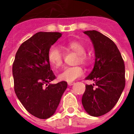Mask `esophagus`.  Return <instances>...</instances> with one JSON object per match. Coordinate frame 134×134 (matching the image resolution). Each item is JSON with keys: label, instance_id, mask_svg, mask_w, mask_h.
Listing matches in <instances>:
<instances>
[{"label": "esophagus", "instance_id": "34e87169", "mask_svg": "<svg viewBox=\"0 0 134 134\" xmlns=\"http://www.w3.org/2000/svg\"><path fill=\"white\" fill-rule=\"evenodd\" d=\"M68 86H73L74 84V82H68Z\"/></svg>", "mask_w": 134, "mask_h": 134}]
</instances>
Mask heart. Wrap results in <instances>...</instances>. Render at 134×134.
<instances>
[{
    "label": "heart",
    "instance_id": "obj_1",
    "mask_svg": "<svg viewBox=\"0 0 134 134\" xmlns=\"http://www.w3.org/2000/svg\"><path fill=\"white\" fill-rule=\"evenodd\" d=\"M67 47L73 50L78 55H79V60L81 63H88V58L85 54L86 48L81 43L79 42H71L67 44ZM48 60L49 63L55 67L58 68L63 65V53L60 47L56 45H53L49 48L48 51ZM84 73L83 69L79 66L67 67L58 74V79L60 81L67 82H72L81 77Z\"/></svg>",
    "mask_w": 134,
    "mask_h": 134
}]
</instances>
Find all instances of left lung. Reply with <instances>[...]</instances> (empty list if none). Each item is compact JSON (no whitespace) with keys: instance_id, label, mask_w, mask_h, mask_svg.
<instances>
[{"instance_id":"obj_1","label":"left lung","mask_w":134,"mask_h":134,"mask_svg":"<svg viewBox=\"0 0 134 134\" xmlns=\"http://www.w3.org/2000/svg\"><path fill=\"white\" fill-rule=\"evenodd\" d=\"M94 50V65L86 77L94 84L86 85L82 104L87 113L99 117L109 112L117 104L125 86V63L113 42L97 30L84 31ZM95 85L96 88H93Z\"/></svg>"}]
</instances>
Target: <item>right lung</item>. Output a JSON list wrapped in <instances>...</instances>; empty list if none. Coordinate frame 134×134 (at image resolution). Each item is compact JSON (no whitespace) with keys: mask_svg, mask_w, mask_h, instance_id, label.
Here are the masks:
<instances>
[{"mask_svg":"<svg viewBox=\"0 0 134 134\" xmlns=\"http://www.w3.org/2000/svg\"><path fill=\"white\" fill-rule=\"evenodd\" d=\"M62 36L57 32H39L18 49L12 66L14 91L24 108L40 119L55 113L67 83L55 79L48 60V49Z\"/></svg>","mask_w":134,"mask_h":134,"instance_id":"1","label":"right lung"}]
</instances>
